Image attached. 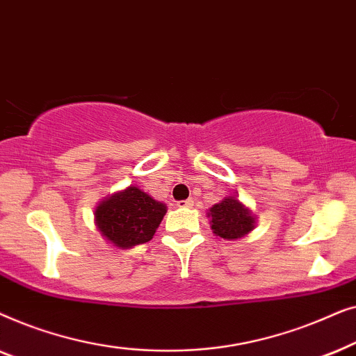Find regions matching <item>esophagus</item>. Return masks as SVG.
I'll use <instances>...</instances> for the list:
<instances>
[{
	"label": "esophagus",
	"instance_id": "34e87169",
	"mask_svg": "<svg viewBox=\"0 0 356 356\" xmlns=\"http://www.w3.org/2000/svg\"><path fill=\"white\" fill-rule=\"evenodd\" d=\"M193 204H194L193 199H186V201H178L177 206L178 207H193Z\"/></svg>",
	"mask_w": 356,
	"mask_h": 356
}]
</instances>
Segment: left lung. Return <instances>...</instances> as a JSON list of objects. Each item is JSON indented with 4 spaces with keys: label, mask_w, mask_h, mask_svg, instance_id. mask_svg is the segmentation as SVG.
I'll return each mask as SVG.
<instances>
[{
    "label": "left lung",
    "mask_w": 356,
    "mask_h": 356,
    "mask_svg": "<svg viewBox=\"0 0 356 356\" xmlns=\"http://www.w3.org/2000/svg\"><path fill=\"white\" fill-rule=\"evenodd\" d=\"M211 227L223 240H238L254 228L256 217L235 196H228L209 209Z\"/></svg>",
    "instance_id": "obj_1"
}]
</instances>
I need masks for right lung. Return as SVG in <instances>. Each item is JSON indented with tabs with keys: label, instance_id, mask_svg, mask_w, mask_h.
I'll use <instances>...</instances> for the list:
<instances>
[{
	"label": "right lung",
	"instance_id": "add662e5",
	"mask_svg": "<svg viewBox=\"0 0 356 356\" xmlns=\"http://www.w3.org/2000/svg\"><path fill=\"white\" fill-rule=\"evenodd\" d=\"M167 206L138 186L111 194L95 209V223L102 236L116 248L128 250L152 240Z\"/></svg>",
	"mask_w": 356,
	"mask_h": 356
}]
</instances>
